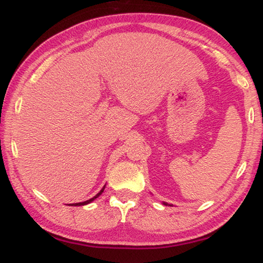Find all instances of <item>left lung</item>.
Masks as SVG:
<instances>
[{
  "mask_svg": "<svg viewBox=\"0 0 263 263\" xmlns=\"http://www.w3.org/2000/svg\"><path fill=\"white\" fill-rule=\"evenodd\" d=\"M164 204H166V203H164Z\"/></svg>",
  "mask_w": 263,
  "mask_h": 263,
  "instance_id": "8db88e82",
  "label": "left lung"
}]
</instances>
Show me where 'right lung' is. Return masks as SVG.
<instances>
[{"label":"right lung","mask_w":263,"mask_h":263,"mask_svg":"<svg viewBox=\"0 0 263 263\" xmlns=\"http://www.w3.org/2000/svg\"><path fill=\"white\" fill-rule=\"evenodd\" d=\"M104 187H105V185L102 187V190H101V191L97 194V196H96V197H93L92 199H90V200H86V201H84V202H80V203H72V204H69V205H84V204L90 203V202H92L94 199H97V198L100 196V194L104 191Z\"/></svg>","instance_id":"1"}]
</instances>
